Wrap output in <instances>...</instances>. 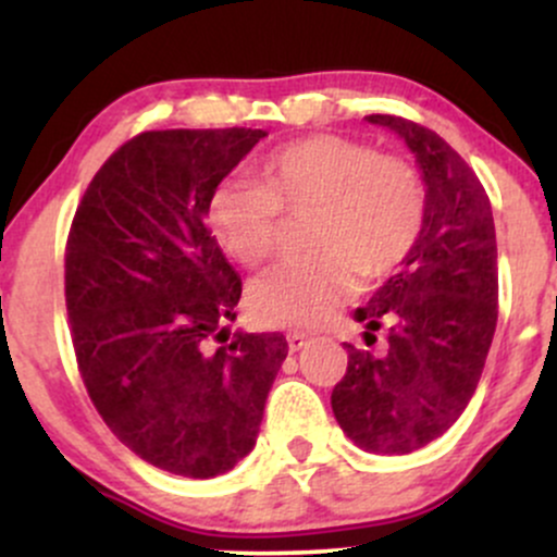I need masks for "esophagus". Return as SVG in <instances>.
I'll return each mask as SVG.
<instances>
[{
  "mask_svg": "<svg viewBox=\"0 0 557 557\" xmlns=\"http://www.w3.org/2000/svg\"><path fill=\"white\" fill-rule=\"evenodd\" d=\"M306 343H309V335H306V332H290V335H287V348H290L293 354L304 348Z\"/></svg>",
  "mask_w": 557,
  "mask_h": 557,
  "instance_id": "obj_1",
  "label": "esophagus"
}]
</instances>
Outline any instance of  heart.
Here are the masks:
<instances>
[{"label":"heart","instance_id":"heart-1","mask_svg":"<svg viewBox=\"0 0 557 557\" xmlns=\"http://www.w3.org/2000/svg\"><path fill=\"white\" fill-rule=\"evenodd\" d=\"M257 183H225L209 196L214 240L243 267L267 264L283 243V214L311 216L314 253L270 270L248 287V309L267 327H319L354 298L359 277L385 280L417 251L426 185L398 154L361 140L296 138L259 162Z\"/></svg>","mask_w":557,"mask_h":557}]
</instances>
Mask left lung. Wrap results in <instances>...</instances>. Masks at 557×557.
<instances>
[{
    "mask_svg": "<svg viewBox=\"0 0 557 557\" xmlns=\"http://www.w3.org/2000/svg\"><path fill=\"white\" fill-rule=\"evenodd\" d=\"M367 120L398 133L417 157L426 225L403 270L356 309L367 341L387 327V350L345 343L332 411L363 450L403 456L450 430L479 385L497 324L495 220L476 172L437 133L395 114Z\"/></svg>",
    "mask_w": 557,
    "mask_h": 557,
    "instance_id": "8db88e82",
    "label": "left lung"
}]
</instances>
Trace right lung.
<instances>
[{"label":"right lung","instance_id":"obj_1","mask_svg":"<svg viewBox=\"0 0 557 557\" xmlns=\"http://www.w3.org/2000/svg\"><path fill=\"white\" fill-rule=\"evenodd\" d=\"M264 136L140 133L101 164L70 225L65 304L88 398L120 443L177 476L225 474L253 450L287 356L280 332L230 337L240 277L203 222Z\"/></svg>","mask_w":557,"mask_h":557}]
</instances>
